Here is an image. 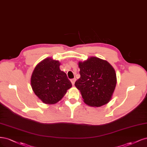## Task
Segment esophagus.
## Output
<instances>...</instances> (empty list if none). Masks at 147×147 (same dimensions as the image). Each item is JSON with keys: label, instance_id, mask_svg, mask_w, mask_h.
<instances>
[{"label": "esophagus", "instance_id": "34e87169", "mask_svg": "<svg viewBox=\"0 0 147 147\" xmlns=\"http://www.w3.org/2000/svg\"><path fill=\"white\" fill-rule=\"evenodd\" d=\"M76 80V78H74V79H71V84H72L73 86H74V83H75Z\"/></svg>", "mask_w": 147, "mask_h": 147}]
</instances>
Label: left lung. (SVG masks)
Here are the masks:
<instances>
[{
	"mask_svg": "<svg viewBox=\"0 0 147 147\" xmlns=\"http://www.w3.org/2000/svg\"><path fill=\"white\" fill-rule=\"evenodd\" d=\"M80 78L75 86L81 93L84 102L100 107L111 100L116 86L115 71L107 61L92 57L79 62Z\"/></svg>",
	"mask_w": 147,
	"mask_h": 147,
	"instance_id": "8db88e82",
	"label": "left lung"
}]
</instances>
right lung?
<instances>
[{"label": "right lung", "instance_id": "1", "mask_svg": "<svg viewBox=\"0 0 147 147\" xmlns=\"http://www.w3.org/2000/svg\"><path fill=\"white\" fill-rule=\"evenodd\" d=\"M60 65L59 61L47 58L38 64L32 73V88L45 104L57 103L72 87L67 74L60 69Z\"/></svg>", "mask_w": 147, "mask_h": 147}]
</instances>
